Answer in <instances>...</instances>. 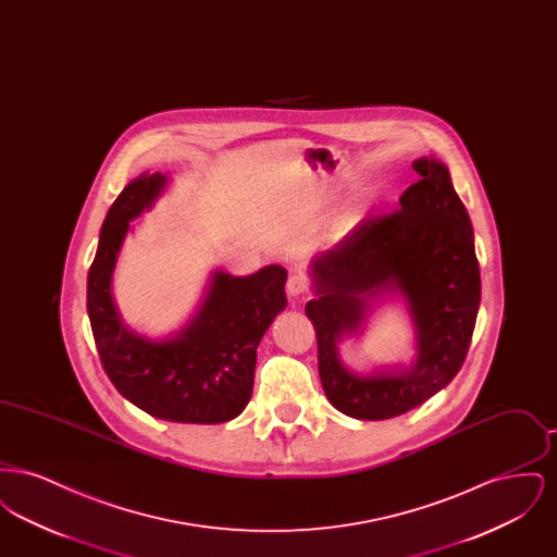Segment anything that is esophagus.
I'll return each mask as SVG.
<instances>
[{"instance_id":"obj_1","label":"esophagus","mask_w":557,"mask_h":557,"mask_svg":"<svg viewBox=\"0 0 557 557\" xmlns=\"http://www.w3.org/2000/svg\"><path fill=\"white\" fill-rule=\"evenodd\" d=\"M286 292H288V296H300V294H305L307 292V282H305V277H300V275H290L288 277V284H286Z\"/></svg>"}]
</instances>
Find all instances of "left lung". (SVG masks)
<instances>
[{"label": "left lung", "mask_w": 557, "mask_h": 557, "mask_svg": "<svg viewBox=\"0 0 557 557\" xmlns=\"http://www.w3.org/2000/svg\"><path fill=\"white\" fill-rule=\"evenodd\" d=\"M420 182L397 211L366 219L332 250L313 257L315 298L305 313L318 334L327 400L355 420H388L445 388L463 366L480 307V267L470 214L438 159L413 160ZM403 297L414 323L417 359L371 374L342 361L339 343L360 335L370 311Z\"/></svg>", "instance_id": "obj_1"}]
</instances>
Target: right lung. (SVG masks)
I'll return each instance as SVG.
<instances>
[{"label": "right lung", "instance_id": "1", "mask_svg": "<svg viewBox=\"0 0 557 557\" xmlns=\"http://www.w3.org/2000/svg\"><path fill=\"white\" fill-rule=\"evenodd\" d=\"M166 184L162 173H144L110 207L87 275V313L102 366L123 397L166 422L221 424L250 400L257 346L288 305V273L267 265L238 277L214 269L180 332L159 341L137 334L114 302L112 273L133 219L154 207Z\"/></svg>", "mask_w": 557, "mask_h": 557}]
</instances>
